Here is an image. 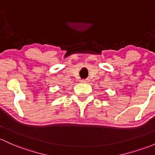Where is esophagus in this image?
I'll list each match as a JSON object with an SVG mask.
<instances>
[{
	"mask_svg": "<svg viewBox=\"0 0 155 155\" xmlns=\"http://www.w3.org/2000/svg\"><path fill=\"white\" fill-rule=\"evenodd\" d=\"M89 80L86 79V80H82V81H81V82L82 83V84H88L89 83Z\"/></svg>",
	"mask_w": 155,
	"mask_h": 155,
	"instance_id": "1",
	"label": "esophagus"
}]
</instances>
